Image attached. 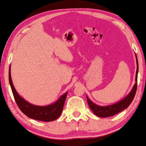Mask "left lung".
Here are the masks:
<instances>
[{"instance_id":"left-lung-1","label":"left lung","mask_w":146,"mask_h":146,"mask_svg":"<svg viewBox=\"0 0 146 146\" xmlns=\"http://www.w3.org/2000/svg\"><path fill=\"white\" fill-rule=\"evenodd\" d=\"M136 57V62H137V70H136V75H135V83L133 85L132 90L130 91V93L128 94L127 96L125 97L123 99H122L120 101H119L118 102L116 103L115 104H113L111 105L108 106H100L94 103L91 100H90L87 96V102L88 103V105L90 106V108L94 114L97 115L99 117H109L113 116L116 114L118 113L119 112L123 111V110L126 109L128 108L132 101L134 98V96L135 95L136 90H137V75L139 72V64H138V60L137 55L135 54Z\"/></svg>"}]
</instances>
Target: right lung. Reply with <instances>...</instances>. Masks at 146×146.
I'll use <instances>...</instances> for the list:
<instances>
[{
	"label": "right lung",
	"instance_id": "1",
	"mask_svg": "<svg viewBox=\"0 0 146 146\" xmlns=\"http://www.w3.org/2000/svg\"><path fill=\"white\" fill-rule=\"evenodd\" d=\"M9 80L11 90L17 106L23 113L27 117L31 119L43 121H53L60 117L63 110L67 92L62 94L55 103L51 105L46 106L34 105L26 101L17 93L12 81L11 65L9 70Z\"/></svg>",
	"mask_w": 146,
	"mask_h": 146
}]
</instances>
